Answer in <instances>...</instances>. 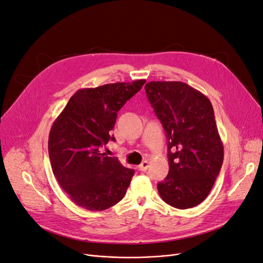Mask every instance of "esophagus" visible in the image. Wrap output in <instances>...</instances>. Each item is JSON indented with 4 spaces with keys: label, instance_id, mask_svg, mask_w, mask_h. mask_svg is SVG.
I'll list each match as a JSON object with an SVG mask.
<instances>
[{
    "label": "esophagus",
    "instance_id": "esophagus-1",
    "mask_svg": "<svg viewBox=\"0 0 263 263\" xmlns=\"http://www.w3.org/2000/svg\"><path fill=\"white\" fill-rule=\"evenodd\" d=\"M148 166H149V163H148V161H142L140 164H139V170L140 171H147V169H148Z\"/></svg>",
    "mask_w": 263,
    "mask_h": 263
}]
</instances>
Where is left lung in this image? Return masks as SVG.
<instances>
[{"instance_id":"8db88e82","label":"left lung","mask_w":263,"mask_h":263,"mask_svg":"<svg viewBox=\"0 0 263 263\" xmlns=\"http://www.w3.org/2000/svg\"><path fill=\"white\" fill-rule=\"evenodd\" d=\"M145 90L168 139L169 173L158 183L159 195L176 209L194 208L210 194L224 160L212 103L179 81H151Z\"/></svg>"}]
</instances>
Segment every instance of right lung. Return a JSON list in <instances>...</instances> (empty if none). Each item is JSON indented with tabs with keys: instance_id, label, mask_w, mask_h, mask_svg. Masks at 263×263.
Listing matches in <instances>:
<instances>
[{
	"instance_id": "right-lung-1",
	"label": "right lung",
	"mask_w": 263,
	"mask_h": 263,
	"mask_svg": "<svg viewBox=\"0 0 263 263\" xmlns=\"http://www.w3.org/2000/svg\"><path fill=\"white\" fill-rule=\"evenodd\" d=\"M146 80L117 82L81 89L70 98L49 133L52 172L70 200L89 211H104L126 194L134 170L100 147L115 141L117 112Z\"/></svg>"
}]
</instances>
